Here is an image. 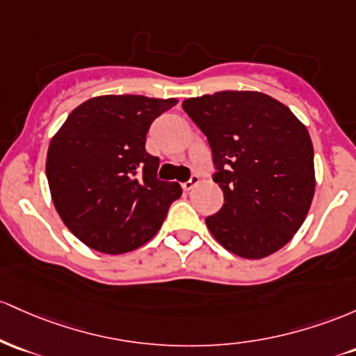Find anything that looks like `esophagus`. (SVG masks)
Here are the masks:
<instances>
[{"instance_id": "obj_1", "label": "esophagus", "mask_w": 356, "mask_h": 356, "mask_svg": "<svg viewBox=\"0 0 356 356\" xmlns=\"http://www.w3.org/2000/svg\"><path fill=\"white\" fill-rule=\"evenodd\" d=\"M198 181H200V178L197 177V175H193V177H191L190 179H188V181H185V183H183V190H185V191H190L191 188H193V186L195 185H198Z\"/></svg>"}]
</instances>
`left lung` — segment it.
Wrapping results in <instances>:
<instances>
[{"label": "left lung", "mask_w": 356, "mask_h": 356, "mask_svg": "<svg viewBox=\"0 0 356 356\" xmlns=\"http://www.w3.org/2000/svg\"><path fill=\"white\" fill-rule=\"evenodd\" d=\"M211 147L223 207L205 218L215 238L243 259H262L293 238L314 195V151L301 121L262 92L223 90L183 101Z\"/></svg>", "instance_id": "1"}]
</instances>
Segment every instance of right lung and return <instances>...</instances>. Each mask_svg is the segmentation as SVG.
Here are the masks:
<instances>
[{
    "instance_id": "obj_1",
    "label": "right lung",
    "mask_w": 356,
    "mask_h": 356,
    "mask_svg": "<svg viewBox=\"0 0 356 356\" xmlns=\"http://www.w3.org/2000/svg\"><path fill=\"white\" fill-rule=\"evenodd\" d=\"M177 99L101 95L75 107L54 136L47 178L60 218L79 241L104 254L146 243L181 186L158 179L159 158L146 133Z\"/></svg>"
}]
</instances>
